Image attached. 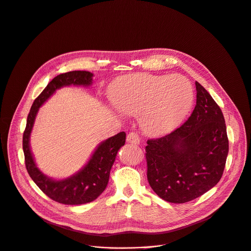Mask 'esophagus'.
I'll list each match as a JSON object with an SVG mask.
<instances>
[{"label":"esophagus","mask_w":251,"mask_h":251,"mask_svg":"<svg viewBox=\"0 0 251 251\" xmlns=\"http://www.w3.org/2000/svg\"><path fill=\"white\" fill-rule=\"evenodd\" d=\"M127 142L131 143V144H135L138 145L140 143V137L136 132H130L127 135Z\"/></svg>","instance_id":"esophagus-1"}]
</instances>
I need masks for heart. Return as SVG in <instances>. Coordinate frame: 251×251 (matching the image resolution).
<instances>
[{
  "mask_svg": "<svg viewBox=\"0 0 251 251\" xmlns=\"http://www.w3.org/2000/svg\"><path fill=\"white\" fill-rule=\"evenodd\" d=\"M109 97L122 113L140 115L145 133L159 136L185 119L194 102V89L182 75L135 74L116 78L109 87Z\"/></svg>",
  "mask_w": 251,
  "mask_h": 251,
  "instance_id": "obj_1",
  "label": "heart"
}]
</instances>
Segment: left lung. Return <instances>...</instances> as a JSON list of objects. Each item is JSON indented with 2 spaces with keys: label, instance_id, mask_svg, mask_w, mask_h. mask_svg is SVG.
Instances as JSON below:
<instances>
[{
  "label": "left lung",
  "instance_id": "8db88e82",
  "mask_svg": "<svg viewBox=\"0 0 251 251\" xmlns=\"http://www.w3.org/2000/svg\"><path fill=\"white\" fill-rule=\"evenodd\" d=\"M197 104L189 119L171 133L149 139L147 177L163 200L184 203L216 186L228 154L224 114L210 94L196 81Z\"/></svg>",
  "mask_w": 251,
  "mask_h": 251
}]
</instances>
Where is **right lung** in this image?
<instances>
[{
    "label": "right lung",
    "instance_id": "add662e5",
    "mask_svg": "<svg viewBox=\"0 0 251 251\" xmlns=\"http://www.w3.org/2000/svg\"><path fill=\"white\" fill-rule=\"evenodd\" d=\"M89 71H69L55 76L34 99L26 119L23 136V150L26 171L32 181L50 199L63 204H82L96 200L108 184L111 167L118 150L125 144L126 133L120 132L102 142L93 153L88 164L76 175L63 181H53L46 176L34 164L29 149V135L42 104L52 93L65 85H89L92 82Z\"/></svg>",
    "mask_w": 251,
    "mask_h": 251
}]
</instances>
